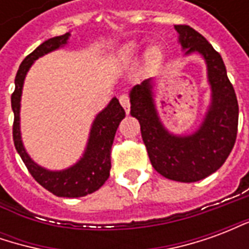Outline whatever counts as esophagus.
Segmentation results:
<instances>
[{
  "mask_svg": "<svg viewBox=\"0 0 249 249\" xmlns=\"http://www.w3.org/2000/svg\"><path fill=\"white\" fill-rule=\"evenodd\" d=\"M119 100H120V104L123 105V108L125 109V112H126V113H129V109H130L129 96H128L126 93H123V94L119 97Z\"/></svg>",
  "mask_w": 249,
  "mask_h": 249,
  "instance_id": "1",
  "label": "esophagus"
}]
</instances>
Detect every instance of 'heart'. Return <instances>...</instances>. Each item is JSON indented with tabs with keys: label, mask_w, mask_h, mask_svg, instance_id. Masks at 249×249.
<instances>
[{
	"label": "heart",
	"mask_w": 249,
	"mask_h": 249,
	"mask_svg": "<svg viewBox=\"0 0 249 249\" xmlns=\"http://www.w3.org/2000/svg\"><path fill=\"white\" fill-rule=\"evenodd\" d=\"M136 49H137V48H136V45H129L128 48H126V54H128V56H132V54H133V53L136 52ZM157 54H159V52H157L156 49H152L151 56L156 57Z\"/></svg>",
	"instance_id": "b5f03b06"
}]
</instances>
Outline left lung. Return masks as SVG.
I'll return each instance as SVG.
<instances>
[{"label":"left lung","mask_w":249,"mask_h":249,"mask_svg":"<svg viewBox=\"0 0 249 249\" xmlns=\"http://www.w3.org/2000/svg\"><path fill=\"white\" fill-rule=\"evenodd\" d=\"M175 28L185 54L198 52L208 66L212 104L204 123L191 136L168 133L156 113L151 80L132 89L130 114L140 123L141 137L157 172L175 181L193 183L216 172L230 156L237 136L239 104L219 52L191 26Z\"/></svg>","instance_id":"1"}]
</instances>
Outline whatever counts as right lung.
I'll use <instances>...</instances> for the list:
<instances>
[{
	"instance_id": "1",
	"label": "right lung",
	"mask_w": 249,
	"mask_h": 249,
	"mask_svg": "<svg viewBox=\"0 0 249 249\" xmlns=\"http://www.w3.org/2000/svg\"><path fill=\"white\" fill-rule=\"evenodd\" d=\"M69 33L49 38L42 42L37 49L25 57L21 62L16 76V88L12 94V109L14 113L13 121V141L14 146L28 168L29 173L37 183L60 197H81L93 193L101 188L108 180L110 171V151L113 144L116 130L121 120L125 117L124 108L120 105L119 100L114 97L107 108L94 120L90 129V137L88 142L87 151L76 165L60 172L46 171L45 168L37 165L25 151L21 132H19V101L24 85L26 71L38 57L44 56L52 51H56L60 46L65 45Z\"/></svg>"
}]
</instances>
